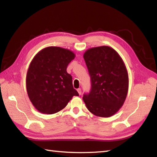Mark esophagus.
<instances>
[{
  "instance_id": "esophagus-1",
  "label": "esophagus",
  "mask_w": 157,
  "mask_h": 157,
  "mask_svg": "<svg viewBox=\"0 0 157 157\" xmlns=\"http://www.w3.org/2000/svg\"><path fill=\"white\" fill-rule=\"evenodd\" d=\"M78 90V93H79V95H81V94H82V90H81V88H78V90Z\"/></svg>"
}]
</instances>
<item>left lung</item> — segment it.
<instances>
[{"mask_svg":"<svg viewBox=\"0 0 157 157\" xmlns=\"http://www.w3.org/2000/svg\"><path fill=\"white\" fill-rule=\"evenodd\" d=\"M91 79V89L83 100L92 114L109 117L117 112L128 94L129 79L119 55L107 46L87 50L84 54Z\"/></svg>","mask_w":157,"mask_h":157,"instance_id":"left-lung-1","label":"left lung"}]
</instances>
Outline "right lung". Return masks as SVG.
Instances as JSON below:
<instances>
[{
	"mask_svg": "<svg viewBox=\"0 0 157 157\" xmlns=\"http://www.w3.org/2000/svg\"><path fill=\"white\" fill-rule=\"evenodd\" d=\"M75 54L57 46L46 47L36 54L26 76V88L34 107L44 114H54L64 109L73 96L72 76L67 72Z\"/></svg>",
	"mask_w": 157,
	"mask_h": 157,
	"instance_id": "add662e5",
	"label": "right lung"
}]
</instances>
